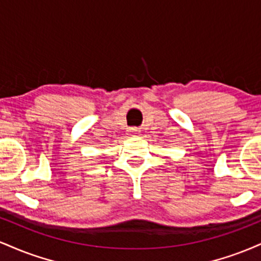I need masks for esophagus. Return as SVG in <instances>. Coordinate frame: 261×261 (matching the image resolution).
Listing matches in <instances>:
<instances>
[{"label":"esophagus","instance_id":"34e87169","mask_svg":"<svg viewBox=\"0 0 261 261\" xmlns=\"http://www.w3.org/2000/svg\"><path fill=\"white\" fill-rule=\"evenodd\" d=\"M128 134H130L131 136H139L140 130L139 128H130V130H128Z\"/></svg>","mask_w":261,"mask_h":261}]
</instances>
